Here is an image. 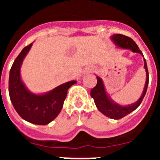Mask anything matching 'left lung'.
<instances>
[{
    "label": "left lung",
    "instance_id": "obj_1",
    "mask_svg": "<svg viewBox=\"0 0 160 160\" xmlns=\"http://www.w3.org/2000/svg\"><path fill=\"white\" fill-rule=\"evenodd\" d=\"M111 38L113 42H114V44L118 46V47L123 48V49H129L131 51L135 52V53H138L142 55V53L141 52L139 48L138 47L136 43L129 37H127L122 34H114ZM144 68L146 70L147 80L146 83H145V87H144L143 92H142V95L138 101L129 106H121L114 102L107 95L102 79L99 77H97V85L90 91V96L94 98V103H95L97 108L98 109V111L102 113L104 115L113 118V119H120V118H123L126 115H128V114L135 111V109L141 104L144 96L146 94L147 90H148L149 75H148V66H147L145 59H144Z\"/></svg>",
    "mask_w": 160,
    "mask_h": 160
}]
</instances>
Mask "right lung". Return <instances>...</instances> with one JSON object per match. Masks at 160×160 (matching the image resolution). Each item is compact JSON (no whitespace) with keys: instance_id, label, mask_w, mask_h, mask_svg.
Instances as JSON below:
<instances>
[{"instance_id":"right-lung-1","label":"right lung","mask_w":160,"mask_h":160,"mask_svg":"<svg viewBox=\"0 0 160 160\" xmlns=\"http://www.w3.org/2000/svg\"><path fill=\"white\" fill-rule=\"evenodd\" d=\"M32 45L25 46L14 61L9 72L8 93L12 106L23 119L33 124L46 125L58 115L68 89L75 84L76 81L60 85L44 94H34L29 91L21 79L20 69Z\"/></svg>"}]
</instances>
